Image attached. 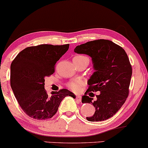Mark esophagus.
I'll return each mask as SVG.
<instances>
[{
	"label": "esophagus",
	"instance_id": "obj_1",
	"mask_svg": "<svg viewBox=\"0 0 148 148\" xmlns=\"http://www.w3.org/2000/svg\"><path fill=\"white\" fill-rule=\"evenodd\" d=\"M76 99L77 101H81V95H76Z\"/></svg>",
	"mask_w": 148,
	"mask_h": 148
}]
</instances>
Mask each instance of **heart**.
<instances>
[{
	"mask_svg": "<svg viewBox=\"0 0 148 148\" xmlns=\"http://www.w3.org/2000/svg\"><path fill=\"white\" fill-rule=\"evenodd\" d=\"M74 60H76V61L81 62L83 61V60H87V61L89 63V58L87 56H83V55H79V56H74ZM83 81H81V80H74V81H71L67 83V86L69 89H70L71 90L74 92H79L80 90H81L82 85H83Z\"/></svg>",
	"mask_w": 148,
	"mask_h": 148,
	"instance_id": "b5f03b06",
	"label": "heart"
}]
</instances>
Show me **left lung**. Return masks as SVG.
<instances>
[{"label": "left lung", "instance_id": "left-lung-1", "mask_svg": "<svg viewBox=\"0 0 148 148\" xmlns=\"http://www.w3.org/2000/svg\"><path fill=\"white\" fill-rule=\"evenodd\" d=\"M77 54L92 57L96 72L88 80V89L82 97V103H92L95 112L86 117L89 121H102L113 116L125 102L129 95L132 68L125 51L109 40L99 39L76 46ZM90 91H100L97 100Z\"/></svg>", "mask_w": 148, "mask_h": 148}]
</instances>
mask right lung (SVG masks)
Here are the masks:
<instances>
[{"mask_svg":"<svg viewBox=\"0 0 148 148\" xmlns=\"http://www.w3.org/2000/svg\"><path fill=\"white\" fill-rule=\"evenodd\" d=\"M69 44H42L26 47L11 64L10 84L16 99L27 115L46 120L56 114L61 101L74 94L66 89L52 92L45 90V78L54 74L56 62L69 49Z\"/></svg>","mask_w":148,"mask_h":148,"instance_id":"1","label":"right lung"}]
</instances>
